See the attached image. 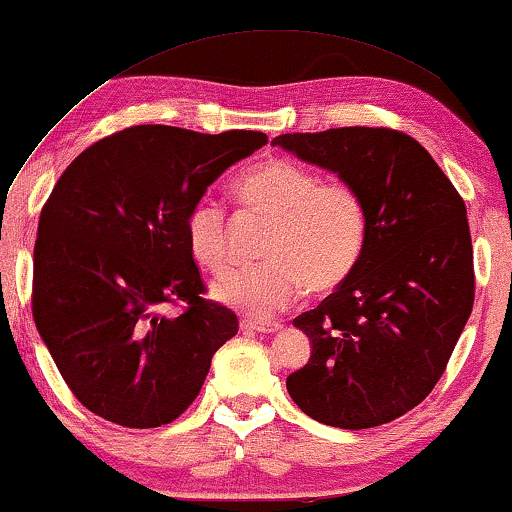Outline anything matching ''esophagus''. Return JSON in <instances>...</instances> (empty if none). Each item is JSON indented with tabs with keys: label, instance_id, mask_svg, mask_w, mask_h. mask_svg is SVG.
I'll return each mask as SVG.
<instances>
[{
	"label": "esophagus",
	"instance_id": "esophagus-1",
	"mask_svg": "<svg viewBox=\"0 0 512 512\" xmlns=\"http://www.w3.org/2000/svg\"><path fill=\"white\" fill-rule=\"evenodd\" d=\"M280 328H282L280 323H264V321H253V319L241 321L243 332H266V335H271V332H278Z\"/></svg>",
	"mask_w": 512,
	"mask_h": 512
}]
</instances>
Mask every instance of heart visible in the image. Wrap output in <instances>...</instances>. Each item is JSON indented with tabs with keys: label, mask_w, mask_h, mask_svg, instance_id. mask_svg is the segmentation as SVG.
<instances>
[{
	"label": "heart",
	"mask_w": 512,
	"mask_h": 512,
	"mask_svg": "<svg viewBox=\"0 0 512 512\" xmlns=\"http://www.w3.org/2000/svg\"><path fill=\"white\" fill-rule=\"evenodd\" d=\"M234 193L253 212L271 218L264 264L223 275L214 285L218 303L269 319L310 285L337 287L348 278L367 239V207L355 186L319 182L310 168L269 157L248 168ZM186 241L205 269L221 273L232 262L225 214L214 200H200L186 218Z\"/></svg>",
	"instance_id": "b5f03b06"
}]
</instances>
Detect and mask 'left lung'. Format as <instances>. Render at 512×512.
<instances>
[{"label": "left lung", "mask_w": 512, "mask_h": 512, "mask_svg": "<svg viewBox=\"0 0 512 512\" xmlns=\"http://www.w3.org/2000/svg\"><path fill=\"white\" fill-rule=\"evenodd\" d=\"M273 145L355 186L367 207L355 269L294 319L312 355L287 392L326 426L387 424L431 394L472 314L465 202L431 154L394 129L282 134Z\"/></svg>", "instance_id": "obj_1"}]
</instances>
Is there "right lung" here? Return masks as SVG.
Listing matches in <instances>:
<instances>
[{
	"instance_id": "obj_1",
	"label": "right lung",
	"mask_w": 512,
	"mask_h": 512,
	"mask_svg": "<svg viewBox=\"0 0 512 512\" xmlns=\"http://www.w3.org/2000/svg\"><path fill=\"white\" fill-rule=\"evenodd\" d=\"M262 132L136 125L93 143L45 202L34 321L72 394L127 428L170 424L200 394L237 314L205 300L186 218ZM168 302L187 312L168 317Z\"/></svg>"
}]
</instances>
